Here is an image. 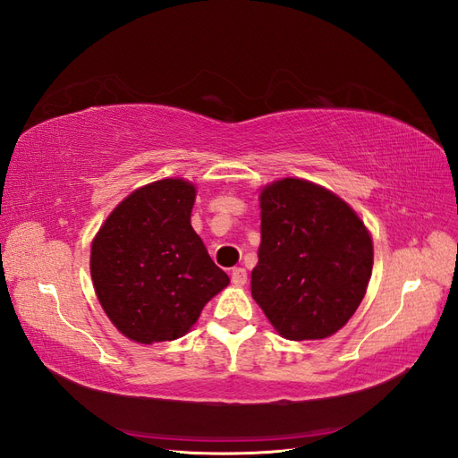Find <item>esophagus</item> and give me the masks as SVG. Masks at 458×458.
I'll list each match as a JSON object with an SVG mask.
<instances>
[{"label":"esophagus","instance_id":"obj_1","mask_svg":"<svg viewBox=\"0 0 458 458\" xmlns=\"http://www.w3.org/2000/svg\"><path fill=\"white\" fill-rule=\"evenodd\" d=\"M232 282L236 284V285L247 284V272H245V268H242V267L233 268V270H232Z\"/></svg>","mask_w":458,"mask_h":458}]
</instances>
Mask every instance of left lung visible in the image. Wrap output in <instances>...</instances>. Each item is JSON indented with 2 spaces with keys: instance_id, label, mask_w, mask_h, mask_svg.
<instances>
[{
  "instance_id": "left-lung-1",
  "label": "left lung",
  "mask_w": 458,
  "mask_h": 458,
  "mask_svg": "<svg viewBox=\"0 0 458 458\" xmlns=\"http://www.w3.org/2000/svg\"><path fill=\"white\" fill-rule=\"evenodd\" d=\"M372 240L352 208L312 182L284 178L260 193L251 295L284 337L344 328L367 293Z\"/></svg>"
}]
</instances>
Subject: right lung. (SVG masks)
Returning a JSON list of instances; mask_svg holds the SVG:
<instances>
[{
	"label": "right lung",
	"instance_id": "add662e5",
	"mask_svg": "<svg viewBox=\"0 0 458 458\" xmlns=\"http://www.w3.org/2000/svg\"><path fill=\"white\" fill-rule=\"evenodd\" d=\"M193 201L186 180L153 182L130 193L91 243L99 303L132 342L182 337L230 282L191 228Z\"/></svg>",
	"mask_w": 458,
	"mask_h": 458
}]
</instances>
